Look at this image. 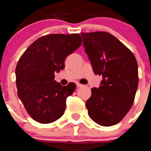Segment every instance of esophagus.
<instances>
[{
    "mask_svg": "<svg viewBox=\"0 0 151 151\" xmlns=\"http://www.w3.org/2000/svg\"><path fill=\"white\" fill-rule=\"evenodd\" d=\"M77 87L78 88H80V87H82V86H83V85H82V84H80V83H77Z\"/></svg>",
    "mask_w": 151,
    "mask_h": 151,
    "instance_id": "obj_1",
    "label": "esophagus"
}]
</instances>
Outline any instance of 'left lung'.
Listing matches in <instances>:
<instances>
[{"label":"left lung","mask_w":151,"mask_h":151,"mask_svg":"<svg viewBox=\"0 0 151 151\" xmlns=\"http://www.w3.org/2000/svg\"><path fill=\"white\" fill-rule=\"evenodd\" d=\"M83 46L101 86L86 101L92 120L103 126L120 122L131 109L138 85L135 57L119 40L106 32L81 33Z\"/></svg>","instance_id":"8db88e82"}]
</instances>
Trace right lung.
<instances>
[{"label": "right lung", "instance_id": "obj_1", "mask_svg": "<svg viewBox=\"0 0 151 151\" xmlns=\"http://www.w3.org/2000/svg\"><path fill=\"white\" fill-rule=\"evenodd\" d=\"M82 44L79 34H50L35 41L26 49L16 67L17 94L32 118L50 123L63 115L67 97L76 85L62 86L54 73L65 67L66 57Z\"/></svg>", "mask_w": 151, "mask_h": 151}]
</instances>
